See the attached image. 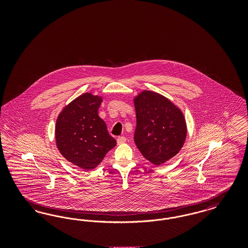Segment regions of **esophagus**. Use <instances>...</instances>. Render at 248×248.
Listing matches in <instances>:
<instances>
[{
  "instance_id": "esophagus-1",
  "label": "esophagus",
  "mask_w": 248,
  "mask_h": 248,
  "mask_svg": "<svg viewBox=\"0 0 248 248\" xmlns=\"http://www.w3.org/2000/svg\"><path fill=\"white\" fill-rule=\"evenodd\" d=\"M125 141H126V139L124 137H119L118 139H117V143H118L119 145L124 144V143H125Z\"/></svg>"
}]
</instances>
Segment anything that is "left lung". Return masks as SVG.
<instances>
[{
	"instance_id": "left-lung-1",
	"label": "left lung",
	"mask_w": 248,
	"mask_h": 248,
	"mask_svg": "<svg viewBox=\"0 0 248 248\" xmlns=\"http://www.w3.org/2000/svg\"><path fill=\"white\" fill-rule=\"evenodd\" d=\"M137 127L134 140L145 159L160 165L177 155L187 125L179 108L164 95L144 90L134 98Z\"/></svg>"
}]
</instances>
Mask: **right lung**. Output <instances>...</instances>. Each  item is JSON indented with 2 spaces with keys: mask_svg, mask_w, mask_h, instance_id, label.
Here are the masks:
<instances>
[{
  "mask_svg": "<svg viewBox=\"0 0 248 248\" xmlns=\"http://www.w3.org/2000/svg\"><path fill=\"white\" fill-rule=\"evenodd\" d=\"M102 97L84 93L59 113L56 142L62 156L84 170L94 169L116 145L105 122L98 116Z\"/></svg>",
  "mask_w": 248,
  "mask_h": 248,
  "instance_id": "1",
  "label": "right lung"
}]
</instances>
